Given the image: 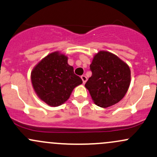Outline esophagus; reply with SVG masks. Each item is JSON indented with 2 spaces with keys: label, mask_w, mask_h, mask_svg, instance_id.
Wrapping results in <instances>:
<instances>
[{
  "label": "esophagus",
  "mask_w": 157,
  "mask_h": 157,
  "mask_svg": "<svg viewBox=\"0 0 157 157\" xmlns=\"http://www.w3.org/2000/svg\"><path fill=\"white\" fill-rule=\"evenodd\" d=\"M81 78H82V82H83V84H85L87 80V78L85 76V75H82V76H81Z\"/></svg>",
  "instance_id": "esophagus-1"
}]
</instances>
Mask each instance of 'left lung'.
I'll list each match as a JSON object with an SVG mask.
<instances>
[{
  "instance_id": "obj_1",
  "label": "left lung",
  "mask_w": 157,
  "mask_h": 157,
  "mask_svg": "<svg viewBox=\"0 0 157 157\" xmlns=\"http://www.w3.org/2000/svg\"><path fill=\"white\" fill-rule=\"evenodd\" d=\"M90 68L92 75L85 86L96 105L107 108L124 98L131 82L127 63L112 52L99 51L94 56Z\"/></svg>"
}]
</instances>
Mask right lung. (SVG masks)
Here are the masks:
<instances>
[{"label": "right lung", "instance_id": "1", "mask_svg": "<svg viewBox=\"0 0 157 157\" xmlns=\"http://www.w3.org/2000/svg\"><path fill=\"white\" fill-rule=\"evenodd\" d=\"M31 79L37 97L51 107L64 103L73 89L82 84L68 64V57L58 51L48 54L33 67Z\"/></svg>", "mask_w": 157, "mask_h": 157}]
</instances>
